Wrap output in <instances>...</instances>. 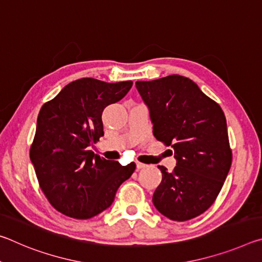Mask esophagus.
Instances as JSON below:
<instances>
[{
  "instance_id": "1",
  "label": "esophagus",
  "mask_w": 262,
  "mask_h": 262,
  "mask_svg": "<svg viewBox=\"0 0 262 262\" xmlns=\"http://www.w3.org/2000/svg\"><path fill=\"white\" fill-rule=\"evenodd\" d=\"M145 166V164H143V163H141V162H136V167H137V170H140V168H144Z\"/></svg>"
}]
</instances>
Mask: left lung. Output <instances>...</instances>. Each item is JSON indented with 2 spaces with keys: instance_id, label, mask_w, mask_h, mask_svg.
<instances>
[{
  "instance_id": "1",
  "label": "left lung",
  "mask_w": 262,
  "mask_h": 262,
  "mask_svg": "<svg viewBox=\"0 0 262 262\" xmlns=\"http://www.w3.org/2000/svg\"><path fill=\"white\" fill-rule=\"evenodd\" d=\"M148 105L154 136L172 147L177 166L167 172L152 202L172 221L201 215L215 202L232 163L227 119L221 106L206 96L192 79L170 75L155 81H137Z\"/></svg>"
}]
</instances>
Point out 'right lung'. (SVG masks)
Instances as JSON below:
<instances>
[{
  "instance_id": "right-lung-1",
  "label": "right lung",
  "mask_w": 262,
  "mask_h": 262,
  "mask_svg": "<svg viewBox=\"0 0 262 262\" xmlns=\"http://www.w3.org/2000/svg\"><path fill=\"white\" fill-rule=\"evenodd\" d=\"M132 85L81 78L42 105L30 158L41 190L61 214L77 220L100 214L135 171L134 162L122 166L88 150L104 135V108L121 100Z\"/></svg>"
}]
</instances>
